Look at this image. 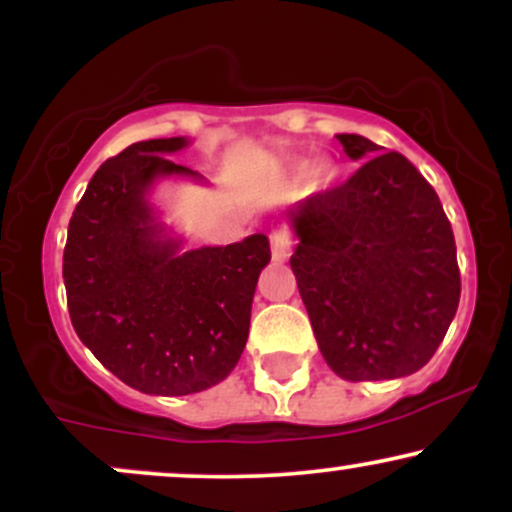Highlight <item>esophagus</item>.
<instances>
[{
  "label": "esophagus",
  "mask_w": 512,
  "mask_h": 512,
  "mask_svg": "<svg viewBox=\"0 0 512 512\" xmlns=\"http://www.w3.org/2000/svg\"><path fill=\"white\" fill-rule=\"evenodd\" d=\"M269 243H272V257L276 262H286L293 252V236L289 228H274L272 236H269Z\"/></svg>",
  "instance_id": "esophagus-1"
}]
</instances>
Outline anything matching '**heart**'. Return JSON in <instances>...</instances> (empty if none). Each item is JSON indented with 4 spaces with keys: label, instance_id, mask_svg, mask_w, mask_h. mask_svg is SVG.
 Here are the masks:
<instances>
[{
    "label": "heart",
    "instance_id": "heart-1",
    "mask_svg": "<svg viewBox=\"0 0 512 512\" xmlns=\"http://www.w3.org/2000/svg\"><path fill=\"white\" fill-rule=\"evenodd\" d=\"M322 170V161L320 158H303V161H298L296 166L291 170V180L293 182H303L308 178H313Z\"/></svg>",
    "mask_w": 512,
    "mask_h": 512
}]
</instances>
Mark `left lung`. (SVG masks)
<instances>
[{
    "mask_svg": "<svg viewBox=\"0 0 512 512\" xmlns=\"http://www.w3.org/2000/svg\"><path fill=\"white\" fill-rule=\"evenodd\" d=\"M337 139L346 156L369 161L289 209L301 240L291 269L339 378H404L431 361L457 313L455 236L436 190L407 158L380 154L361 134Z\"/></svg>",
    "mask_w": 512,
    "mask_h": 512,
    "instance_id": "1",
    "label": "left lung"
}]
</instances>
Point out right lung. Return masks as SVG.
Segmentation results:
<instances>
[{"mask_svg":"<svg viewBox=\"0 0 512 512\" xmlns=\"http://www.w3.org/2000/svg\"><path fill=\"white\" fill-rule=\"evenodd\" d=\"M182 146L149 139L108 158L76 204L62 262L81 342L122 383L163 397L202 392L236 368L272 260L264 233L187 252L166 236L146 195L158 178H197L168 158Z\"/></svg>","mask_w":512,"mask_h":512,"instance_id":"1","label":"right lung"}]
</instances>
